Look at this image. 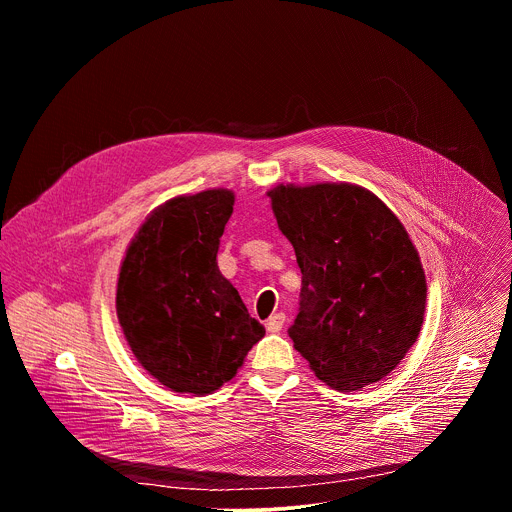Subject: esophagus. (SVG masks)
<instances>
[{"label": "esophagus", "mask_w": 512, "mask_h": 512, "mask_svg": "<svg viewBox=\"0 0 512 512\" xmlns=\"http://www.w3.org/2000/svg\"><path fill=\"white\" fill-rule=\"evenodd\" d=\"M283 324H285V314H283V312H277V314H271V316H269L265 328H267L269 332H279V330L283 328Z\"/></svg>", "instance_id": "1"}]
</instances>
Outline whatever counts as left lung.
Wrapping results in <instances>:
<instances>
[{
	"mask_svg": "<svg viewBox=\"0 0 512 512\" xmlns=\"http://www.w3.org/2000/svg\"><path fill=\"white\" fill-rule=\"evenodd\" d=\"M279 231L302 269L289 338L320 381L356 391L387 377L419 336L425 273L399 218L354 184L277 186Z\"/></svg>",
	"mask_w": 512,
	"mask_h": 512,
	"instance_id": "left-lung-1",
	"label": "left lung"
}]
</instances>
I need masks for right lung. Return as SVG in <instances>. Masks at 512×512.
<instances>
[{"instance_id": "obj_1", "label": "right lung", "mask_w": 512, "mask_h": 512, "mask_svg": "<svg viewBox=\"0 0 512 512\" xmlns=\"http://www.w3.org/2000/svg\"><path fill=\"white\" fill-rule=\"evenodd\" d=\"M231 190L178 196L133 237L117 281V318L141 367L176 393L206 395L237 375L265 336L216 263Z\"/></svg>"}]
</instances>
